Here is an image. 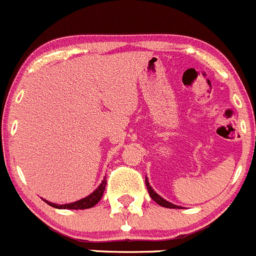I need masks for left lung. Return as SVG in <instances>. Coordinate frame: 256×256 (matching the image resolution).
Listing matches in <instances>:
<instances>
[{"mask_svg":"<svg viewBox=\"0 0 256 256\" xmlns=\"http://www.w3.org/2000/svg\"><path fill=\"white\" fill-rule=\"evenodd\" d=\"M146 185L148 192H149L150 197H152V198L154 200V201L156 202L158 204H160V206H162V207H166V208H182V207H180V206H176V204H171V202H168L165 198H162V197L160 196V194H158L156 192H155L154 190H152V187L150 186V184H149V181H148L146 176Z\"/></svg>","mask_w":256,"mask_h":256,"instance_id":"8db88e82","label":"left lung"}]
</instances>
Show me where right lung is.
<instances>
[{"label":"right lung","mask_w":256,"mask_h":256,"mask_svg":"<svg viewBox=\"0 0 256 256\" xmlns=\"http://www.w3.org/2000/svg\"><path fill=\"white\" fill-rule=\"evenodd\" d=\"M107 185V180H106V176L104 178L102 182L100 184V186L94 190L92 194H90L88 196L84 197V198L78 200V201L75 202H71V204H52V202L46 201V200H43L46 204H48L49 206L58 208V210H86V208H91L94 207V204H97L100 202V200L104 196V188H106Z\"/></svg>","instance_id":"add662e5"}]
</instances>
